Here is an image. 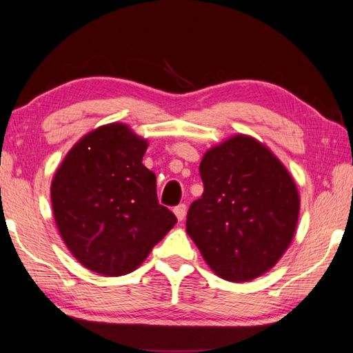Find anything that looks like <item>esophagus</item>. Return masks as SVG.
Here are the masks:
<instances>
[{
  "instance_id": "1",
  "label": "esophagus",
  "mask_w": 353,
  "mask_h": 353,
  "mask_svg": "<svg viewBox=\"0 0 353 353\" xmlns=\"http://www.w3.org/2000/svg\"><path fill=\"white\" fill-rule=\"evenodd\" d=\"M174 214H176V218H177L179 221H183L185 214H187V205H185V204L177 205V207L174 208Z\"/></svg>"
}]
</instances>
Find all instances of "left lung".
Listing matches in <instances>:
<instances>
[{
    "instance_id": "8db88e82",
    "label": "left lung",
    "mask_w": 353,
    "mask_h": 353,
    "mask_svg": "<svg viewBox=\"0 0 353 353\" xmlns=\"http://www.w3.org/2000/svg\"><path fill=\"white\" fill-rule=\"evenodd\" d=\"M202 198L190 205L187 234L210 270L248 282L276 266L294 238L301 198L270 148L238 134L208 149L199 165Z\"/></svg>"
}]
</instances>
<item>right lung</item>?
I'll list each match as a JSON object with an SVG mask.
<instances>
[{
  "instance_id": "1",
  "label": "right lung",
  "mask_w": 353,
  "mask_h": 353,
  "mask_svg": "<svg viewBox=\"0 0 353 353\" xmlns=\"http://www.w3.org/2000/svg\"><path fill=\"white\" fill-rule=\"evenodd\" d=\"M148 140L128 124L99 126L65 155L51 182L56 225L74 259L107 277L135 271L174 227L155 174L141 163Z\"/></svg>"
}]
</instances>
